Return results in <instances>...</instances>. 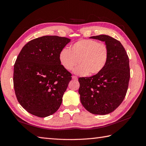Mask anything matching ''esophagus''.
Segmentation results:
<instances>
[{"label":"esophagus","mask_w":146,"mask_h":146,"mask_svg":"<svg viewBox=\"0 0 146 146\" xmlns=\"http://www.w3.org/2000/svg\"><path fill=\"white\" fill-rule=\"evenodd\" d=\"M72 79H74V80H77V77L76 76H73L72 77Z\"/></svg>","instance_id":"1"}]
</instances>
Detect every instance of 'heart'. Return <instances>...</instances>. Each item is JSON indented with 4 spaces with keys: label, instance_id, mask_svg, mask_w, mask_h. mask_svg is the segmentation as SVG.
<instances>
[{
    "label": "heart",
    "instance_id": "b5f03b06",
    "mask_svg": "<svg viewBox=\"0 0 146 146\" xmlns=\"http://www.w3.org/2000/svg\"><path fill=\"white\" fill-rule=\"evenodd\" d=\"M109 58L108 47L103 42L93 39H80L70 46L64 48L59 54L61 65L68 70H72L78 63L80 66L75 69L76 74L92 76L100 72Z\"/></svg>",
    "mask_w": 146,
    "mask_h": 146
}]
</instances>
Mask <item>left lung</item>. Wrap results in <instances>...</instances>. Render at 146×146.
<instances>
[{
	"instance_id": "obj_1",
	"label": "left lung",
	"mask_w": 146,
	"mask_h": 146,
	"mask_svg": "<svg viewBox=\"0 0 146 146\" xmlns=\"http://www.w3.org/2000/svg\"><path fill=\"white\" fill-rule=\"evenodd\" d=\"M91 38L105 41L109 48V58L104 69L94 76L78 78L82 105L94 114L113 112L126 96L130 77L129 58L122 44L105 35Z\"/></svg>"
}]
</instances>
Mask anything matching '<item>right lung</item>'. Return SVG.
I'll return each mask as SVG.
<instances>
[{
  "label": "right lung",
  "instance_id": "right-lung-1",
  "mask_svg": "<svg viewBox=\"0 0 146 146\" xmlns=\"http://www.w3.org/2000/svg\"><path fill=\"white\" fill-rule=\"evenodd\" d=\"M70 39L43 36L23 47L14 65L13 85L17 101L26 111L45 117L55 113L72 74L61 65L59 54Z\"/></svg>",
  "mask_w": 146,
  "mask_h": 146
}]
</instances>
